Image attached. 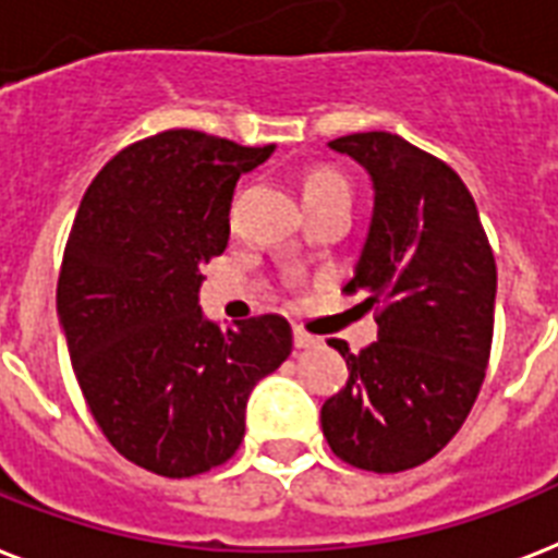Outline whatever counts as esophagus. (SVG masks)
I'll list each match as a JSON object with an SVG mask.
<instances>
[{
    "label": "esophagus",
    "instance_id": "esophagus-1",
    "mask_svg": "<svg viewBox=\"0 0 558 558\" xmlns=\"http://www.w3.org/2000/svg\"><path fill=\"white\" fill-rule=\"evenodd\" d=\"M292 338H294V347H298V350H310V347H318L320 343L315 335H310L306 329H301V326H294Z\"/></svg>",
    "mask_w": 558,
    "mask_h": 558
}]
</instances>
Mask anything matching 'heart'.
<instances>
[{"label":"heart","instance_id":"obj_1","mask_svg":"<svg viewBox=\"0 0 558 558\" xmlns=\"http://www.w3.org/2000/svg\"><path fill=\"white\" fill-rule=\"evenodd\" d=\"M338 189L350 192L347 177L335 169H315L306 174V180H303V197H315V194H324V192H338Z\"/></svg>","mask_w":558,"mask_h":558}]
</instances>
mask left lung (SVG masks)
<instances>
[{
  "instance_id": "8db88e82",
  "label": "left lung",
  "mask_w": 558,
  "mask_h": 558,
  "mask_svg": "<svg viewBox=\"0 0 558 558\" xmlns=\"http://www.w3.org/2000/svg\"><path fill=\"white\" fill-rule=\"evenodd\" d=\"M375 189L373 226L343 292H364L378 341L350 352V378L320 407L326 444L369 473H401L441 452L482 389L493 347L496 257L461 177L398 134L332 140Z\"/></svg>"
}]
</instances>
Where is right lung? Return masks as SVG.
<instances>
[{
  "label": "right lung",
  "instance_id": "obj_1",
  "mask_svg": "<svg viewBox=\"0 0 558 558\" xmlns=\"http://www.w3.org/2000/svg\"><path fill=\"white\" fill-rule=\"evenodd\" d=\"M271 148L160 131L117 151L74 217L57 280L71 364L102 436L148 473L192 478L232 459L248 392L292 352L280 315L220 329L197 306L238 177Z\"/></svg>",
  "mask_w": 558,
  "mask_h": 558
}]
</instances>
